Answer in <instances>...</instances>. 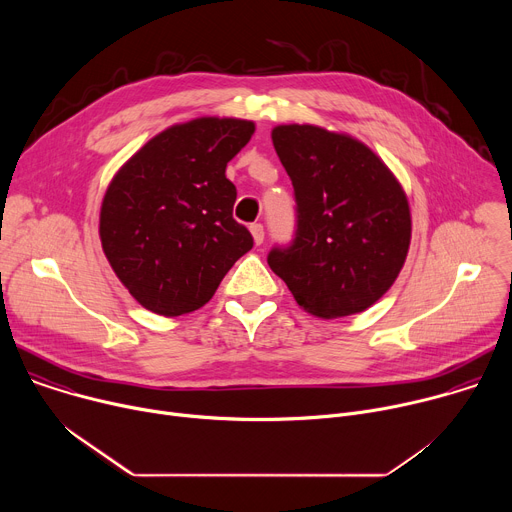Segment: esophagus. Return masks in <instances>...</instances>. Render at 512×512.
Wrapping results in <instances>:
<instances>
[{
  "label": "esophagus",
  "instance_id": "obj_1",
  "mask_svg": "<svg viewBox=\"0 0 512 512\" xmlns=\"http://www.w3.org/2000/svg\"><path fill=\"white\" fill-rule=\"evenodd\" d=\"M249 229H251V235H253V241H255V245H261V243H263V239H265V231H263V225L255 223V225H251Z\"/></svg>",
  "mask_w": 512,
  "mask_h": 512
}]
</instances>
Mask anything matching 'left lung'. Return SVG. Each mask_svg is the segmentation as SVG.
Segmentation results:
<instances>
[{"label":"left lung","mask_w":512,"mask_h":512,"mask_svg":"<svg viewBox=\"0 0 512 512\" xmlns=\"http://www.w3.org/2000/svg\"><path fill=\"white\" fill-rule=\"evenodd\" d=\"M273 148L296 194V237L267 263L310 314L364 312L395 283L411 241L407 196L362 141L316 125H277Z\"/></svg>","instance_id":"left-lung-1"}]
</instances>
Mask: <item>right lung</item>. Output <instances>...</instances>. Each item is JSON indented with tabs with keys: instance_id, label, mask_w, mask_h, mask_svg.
Returning <instances> with one entry per match:
<instances>
[{
	"instance_id": "add662e5",
	"label": "right lung",
	"mask_w": 512,
	"mask_h": 512,
	"mask_svg": "<svg viewBox=\"0 0 512 512\" xmlns=\"http://www.w3.org/2000/svg\"><path fill=\"white\" fill-rule=\"evenodd\" d=\"M253 121L200 117L152 137L111 180L99 218L103 251L129 294L160 316L202 308L253 247L233 218L227 164Z\"/></svg>"
}]
</instances>
